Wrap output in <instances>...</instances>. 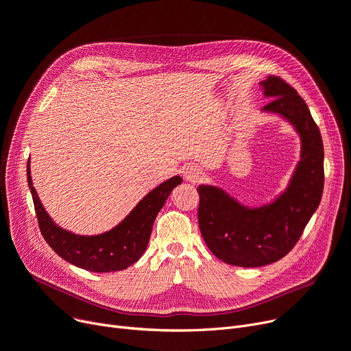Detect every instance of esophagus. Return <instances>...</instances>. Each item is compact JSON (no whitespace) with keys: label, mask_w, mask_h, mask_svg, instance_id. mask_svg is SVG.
Returning a JSON list of instances; mask_svg holds the SVG:
<instances>
[{"label":"esophagus","mask_w":351,"mask_h":351,"mask_svg":"<svg viewBox=\"0 0 351 351\" xmlns=\"http://www.w3.org/2000/svg\"><path fill=\"white\" fill-rule=\"evenodd\" d=\"M182 177H184V180L187 182H191V184H197V182H199V181L203 180L204 173L197 165H187L186 169H184V171H182Z\"/></svg>","instance_id":"obj_1"}]
</instances>
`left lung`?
Masks as SVG:
<instances>
[{"label":"left lung","instance_id":"left-lung-1","mask_svg":"<svg viewBox=\"0 0 351 351\" xmlns=\"http://www.w3.org/2000/svg\"><path fill=\"white\" fill-rule=\"evenodd\" d=\"M260 88L273 98L261 112L289 123L302 144L287 187L256 207L217 186L197 187L198 224L207 247L217 258L239 267H261L285 257L319 207L324 186L323 140L306 101L278 77L265 78Z\"/></svg>","mask_w":351,"mask_h":351}]
</instances>
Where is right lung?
<instances>
[{
  "label": "right lung",
  "mask_w": 351,
  "mask_h": 351,
  "mask_svg": "<svg viewBox=\"0 0 351 351\" xmlns=\"http://www.w3.org/2000/svg\"><path fill=\"white\" fill-rule=\"evenodd\" d=\"M27 180L41 234L48 245L65 261L94 273L120 271L138 261L148 245L158 211L173 189L182 181L180 176H174L161 182L143 197L125 219L111 230L95 236H80L56 224L45 211L32 186L29 160L27 164Z\"/></svg>",
  "instance_id": "1"
}]
</instances>
